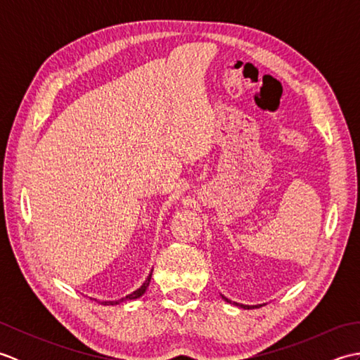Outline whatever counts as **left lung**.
<instances>
[{"label":"left lung","instance_id":"8db88e82","mask_svg":"<svg viewBox=\"0 0 360 360\" xmlns=\"http://www.w3.org/2000/svg\"><path fill=\"white\" fill-rule=\"evenodd\" d=\"M223 298H224V300H226V302H229V298H226L224 295H223ZM240 307H241V308H248V309H252V307H243V304H240Z\"/></svg>","mask_w":360,"mask_h":360}]
</instances>
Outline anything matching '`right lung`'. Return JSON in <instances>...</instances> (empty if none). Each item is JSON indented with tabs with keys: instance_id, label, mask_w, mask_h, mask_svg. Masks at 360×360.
Returning <instances> with one entry per match:
<instances>
[{
	"instance_id": "right-lung-1",
	"label": "right lung",
	"mask_w": 360,
	"mask_h": 360,
	"mask_svg": "<svg viewBox=\"0 0 360 360\" xmlns=\"http://www.w3.org/2000/svg\"><path fill=\"white\" fill-rule=\"evenodd\" d=\"M150 280H151V274L148 275V278L145 280V283L143 285L137 289V290H134V292H131L129 295H127V297H124V298H120V300H116V302H101L102 304H117V303H120V302H125V300H134V298H139L145 290H147V288H148V285H150Z\"/></svg>"
}]
</instances>
